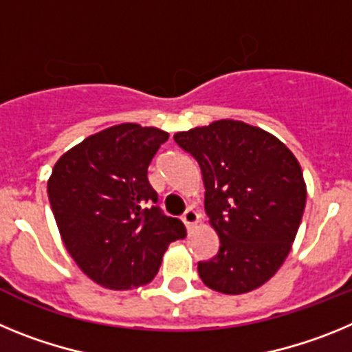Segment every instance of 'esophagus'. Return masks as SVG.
Returning <instances> with one entry per match:
<instances>
[{
  "label": "esophagus",
  "mask_w": 352,
  "mask_h": 352,
  "mask_svg": "<svg viewBox=\"0 0 352 352\" xmlns=\"http://www.w3.org/2000/svg\"><path fill=\"white\" fill-rule=\"evenodd\" d=\"M199 219H201V214H199L197 211L192 210V208H188V210H186L182 217V220H183V223L186 226V229H190L194 223H197Z\"/></svg>",
  "instance_id": "esophagus-1"
}]
</instances>
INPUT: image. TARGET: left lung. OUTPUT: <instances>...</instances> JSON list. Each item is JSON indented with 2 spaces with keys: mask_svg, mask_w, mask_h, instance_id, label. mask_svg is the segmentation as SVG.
<instances>
[{
  "mask_svg": "<svg viewBox=\"0 0 352 352\" xmlns=\"http://www.w3.org/2000/svg\"><path fill=\"white\" fill-rule=\"evenodd\" d=\"M174 141L197 160L204 210L219 254L201 261V280L223 294L261 287L280 268L303 217L307 186L291 149L243 121L220 120L178 132Z\"/></svg>",
  "mask_w": 352,
  "mask_h": 352,
  "instance_id": "obj_1",
  "label": "left lung"
}]
</instances>
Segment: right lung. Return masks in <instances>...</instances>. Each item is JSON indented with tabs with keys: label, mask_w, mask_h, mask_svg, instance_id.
<instances>
[{
	"label": "right lung",
	"mask_w": 352,
	"mask_h": 352,
	"mask_svg": "<svg viewBox=\"0 0 352 352\" xmlns=\"http://www.w3.org/2000/svg\"><path fill=\"white\" fill-rule=\"evenodd\" d=\"M169 133L123 123L89 135L56 162L49 203L72 259L96 284L125 291L153 280L182 220L157 206L148 167Z\"/></svg>",
	"instance_id": "1"
}]
</instances>
